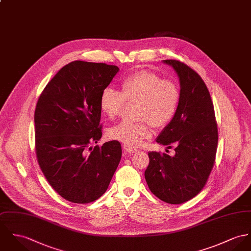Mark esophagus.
I'll list each match as a JSON object with an SVG mask.
<instances>
[{
  "label": "esophagus",
  "instance_id": "34e87169",
  "mask_svg": "<svg viewBox=\"0 0 251 251\" xmlns=\"http://www.w3.org/2000/svg\"><path fill=\"white\" fill-rule=\"evenodd\" d=\"M123 148H124V150H125L126 152H128V153H135V152H137V149L132 148V147H130V146H128V145H124Z\"/></svg>",
  "mask_w": 251,
  "mask_h": 251
}]
</instances>
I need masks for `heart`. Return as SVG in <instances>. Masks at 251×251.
I'll use <instances>...</instances> for the list:
<instances>
[{
	"label": "heart",
	"instance_id": "b5f03b06",
	"mask_svg": "<svg viewBox=\"0 0 251 251\" xmlns=\"http://www.w3.org/2000/svg\"><path fill=\"white\" fill-rule=\"evenodd\" d=\"M126 101L138 102L137 116L142 121H122L109 128L108 137L130 147L141 146L151 136L150 123L156 127L166 126L176 114L180 89L169 79L149 71H139L126 76L121 82V92L104 88L100 98L102 112L113 120L122 114Z\"/></svg>",
	"mask_w": 251,
	"mask_h": 251
}]
</instances>
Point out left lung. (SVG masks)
<instances>
[{
  "mask_svg": "<svg viewBox=\"0 0 251 251\" xmlns=\"http://www.w3.org/2000/svg\"><path fill=\"white\" fill-rule=\"evenodd\" d=\"M163 63L173 67L179 78L180 101L156 142L167 149L174 145L176 153L149 152L145 178L159 200L180 204L195 198L206 184L216 157L218 127L210 93L199 74L178 60Z\"/></svg>",
  "mask_w": 251,
  "mask_h": 251,
  "instance_id": "1",
  "label": "left lung"
}]
</instances>
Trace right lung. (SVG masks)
<instances>
[{
  "label": "right lung",
  "instance_id": "1",
  "mask_svg": "<svg viewBox=\"0 0 251 251\" xmlns=\"http://www.w3.org/2000/svg\"><path fill=\"white\" fill-rule=\"evenodd\" d=\"M120 69L73 61L40 95L34 113L35 151L48 182L73 203H89L107 190L122 157L118 141L101 138L100 94Z\"/></svg>",
  "mask_w": 251,
  "mask_h": 251
}]
</instances>
